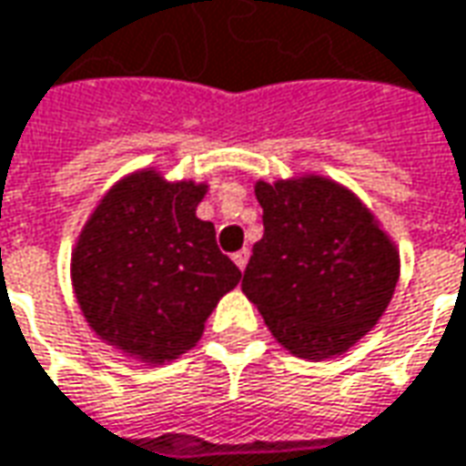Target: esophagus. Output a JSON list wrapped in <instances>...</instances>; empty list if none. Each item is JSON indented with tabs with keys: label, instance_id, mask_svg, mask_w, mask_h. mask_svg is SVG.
Instances as JSON below:
<instances>
[{
	"label": "esophagus",
	"instance_id": "esophagus-1",
	"mask_svg": "<svg viewBox=\"0 0 466 466\" xmlns=\"http://www.w3.org/2000/svg\"><path fill=\"white\" fill-rule=\"evenodd\" d=\"M248 256H251V251H248V248H240V251H236V254H233V261H236V267H238L240 271L246 269V264H248Z\"/></svg>",
	"mask_w": 466,
	"mask_h": 466
}]
</instances>
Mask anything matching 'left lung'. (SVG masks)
I'll return each instance as SVG.
<instances>
[{
    "instance_id": "1",
    "label": "left lung",
    "mask_w": 466,
    "mask_h": 466,
    "mask_svg": "<svg viewBox=\"0 0 466 466\" xmlns=\"http://www.w3.org/2000/svg\"><path fill=\"white\" fill-rule=\"evenodd\" d=\"M264 236L240 289L302 359L339 357L392 299L400 256L361 199L326 177L256 182Z\"/></svg>"
}]
</instances>
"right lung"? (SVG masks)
Here are the masks:
<instances>
[{
  "label": "right lung",
  "instance_id": "obj_1",
  "mask_svg": "<svg viewBox=\"0 0 466 466\" xmlns=\"http://www.w3.org/2000/svg\"><path fill=\"white\" fill-rule=\"evenodd\" d=\"M208 184L143 168L99 199L71 254V282L96 336L164 364L189 351L218 299L240 282L215 226L197 218Z\"/></svg>",
  "mask_w": 466,
  "mask_h": 466
}]
</instances>
